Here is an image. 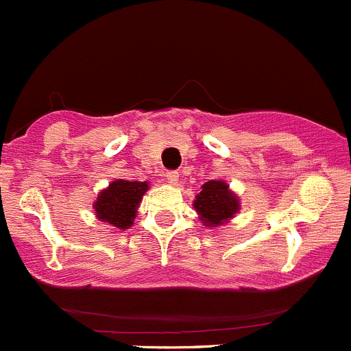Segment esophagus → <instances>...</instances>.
I'll use <instances>...</instances> for the list:
<instances>
[{"mask_svg":"<svg viewBox=\"0 0 351 351\" xmlns=\"http://www.w3.org/2000/svg\"><path fill=\"white\" fill-rule=\"evenodd\" d=\"M166 180H168V183H171V185H176L180 180V175L176 171H168L166 173Z\"/></svg>","mask_w":351,"mask_h":351,"instance_id":"34e87169","label":"esophagus"}]
</instances>
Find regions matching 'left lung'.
<instances>
[{"mask_svg": "<svg viewBox=\"0 0 351 351\" xmlns=\"http://www.w3.org/2000/svg\"><path fill=\"white\" fill-rule=\"evenodd\" d=\"M193 207L207 228H217L234 217L239 210V198L229 190L226 182L210 180L202 185L200 193L193 200Z\"/></svg>", "mask_w": 351, "mask_h": 351, "instance_id": "left-lung-1", "label": "left lung"}]
</instances>
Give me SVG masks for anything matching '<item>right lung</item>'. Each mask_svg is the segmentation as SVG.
Segmentation results:
<instances>
[{"label": "right lung", "instance_id": "1", "mask_svg": "<svg viewBox=\"0 0 351 351\" xmlns=\"http://www.w3.org/2000/svg\"><path fill=\"white\" fill-rule=\"evenodd\" d=\"M149 189L147 182H129L115 180L105 190H101L93 204L95 215L101 222L125 231L134 224L143 195Z\"/></svg>", "mask_w": 351, "mask_h": 351}]
</instances>
